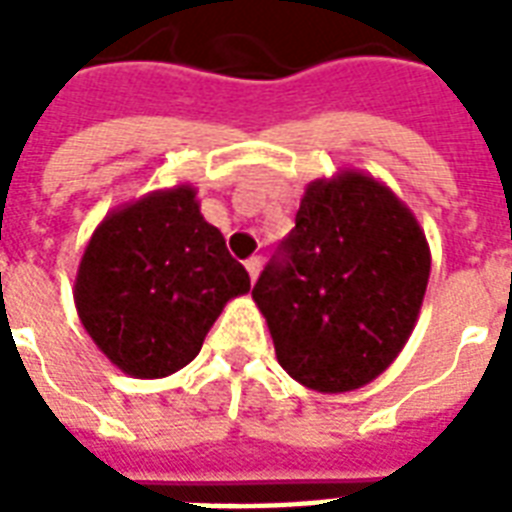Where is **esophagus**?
Here are the masks:
<instances>
[{"label": "esophagus", "instance_id": "1", "mask_svg": "<svg viewBox=\"0 0 512 512\" xmlns=\"http://www.w3.org/2000/svg\"><path fill=\"white\" fill-rule=\"evenodd\" d=\"M244 266H246V274H249V279L255 282L257 274H260V257H249Z\"/></svg>", "mask_w": 512, "mask_h": 512}]
</instances>
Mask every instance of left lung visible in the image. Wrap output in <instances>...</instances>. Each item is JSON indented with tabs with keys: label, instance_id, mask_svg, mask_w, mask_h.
Segmentation results:
<instances>
[{
	"label": "left lung",
	"instance_id": "left-lung-1",
	"mask_svg": "<svg viewBox=\"0 0 512 512\" xmlns=\"http://www.w3.org/2000/svg\"><path fill=\"white\" fill-rule=\"evenodd\" d=\"M430 277L425 230L386 183L340 169L304 189L296 227L257 279L277 362L301 386L354 392L414 332Z\"/></svg>",
	"mask_w": 512,
	"mask_h": 512
}]
</instances>
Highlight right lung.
Wrapping results in <instances>:
<instances>
[{"label": "right lung", "mask_w": 512, "mask_h": 512, "mask_svg": "<svg viewBox=\"0 0 512 512\" xmlns=\"http://www.w3.org/2000/svg\"><path fill=\"white\" fill-rule=\"evenodd\" d=\"M244 293L249 274L205 222L191 183L106 213L73 282L82 326L131 378H164L189 365L224 304Z\"/></svg>", "instance_id": "add662e5"}]
</instances>
